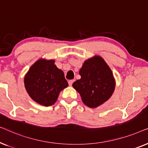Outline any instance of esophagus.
<instances>
[{"label":"esophagus","mask_w":148,"mask_h":148,"mask_svg":"<svg viewBox=\"0 0 148 148\" xmlns=\"http://www.w3.org/2000/svg\"><path fill=\"white\" fill-rule=\"evenodd\" d=\"M74 79H71V80H69L68 82V83H69V86H72V84H73V83L74 82Z\"/></svg>","instance_id":"1"}]
</instances>
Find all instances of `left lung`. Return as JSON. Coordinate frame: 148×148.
<instances>
[{
    "instance_id": "obj_1",
    "label": "left lung",
    "mask_w": 148,
    "mask_h": 148,
    "mask_svg": "<svg viewBox=\"0 0 148 148\" xmlns=\"http://www.w3.org/2000/svg\"><path fill=\"white\" fill-rule=\"evenodd\" d=\"M80 79L73 84L79 93L83 102L90 108H96L110 98L115 88L112 72L100 56L86 60L79 71Z\"/></svg>"
}]
</instances>
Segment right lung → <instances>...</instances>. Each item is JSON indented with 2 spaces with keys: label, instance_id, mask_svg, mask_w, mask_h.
I'll list each match as a JSON object with an SVG mask.
<instances>
[{
  "label": "right lung",
  "instance_id": "add662e5",
  "mask_svg": "<svg viewBox=\"0 0 148 148\" xmlns=\"http://www.w3.org/2000/svg\"><path fill=\"white\" fill-rule=\"evenodd\" d=\"M54 60L40 58L24 77L26 91L32 100L44 106L56 102L60 91L67 87L64 73L54 64Z\"/></svg>",
  "mask_w": 148,
  "mask_h": 148
}]
</instances>
